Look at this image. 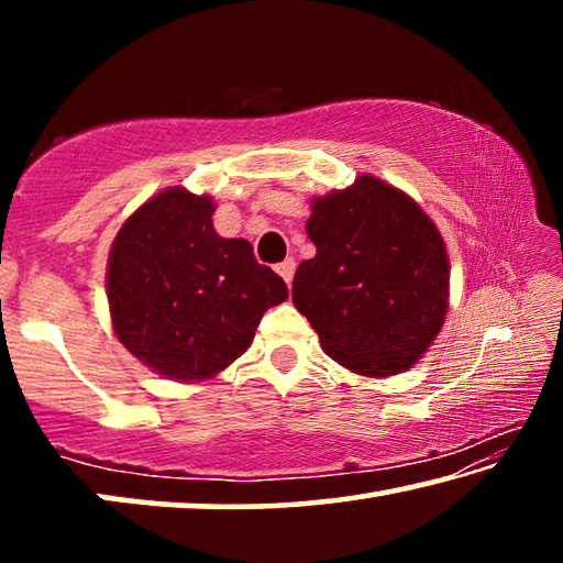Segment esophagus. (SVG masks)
I'll use <instances>...</instances> for the list:
<instances>
[{
    "label": "esophagus",
    "instance_id": "obj_1",
    "mask_svg": "<svg viewBox=\"0 0 563 563\" xmlns=\"http://www.w3.org/2000/svg\"><path fill=\"white\" fill-rule=\"evenodd\" d=\"M275 271H278L280 278L290 285L292 283V275H295V261L292 258H285L283 263L275 265Z\"/></svg>",
    "mask_w": 563,
    "mask_h": 563
}]
</instances>
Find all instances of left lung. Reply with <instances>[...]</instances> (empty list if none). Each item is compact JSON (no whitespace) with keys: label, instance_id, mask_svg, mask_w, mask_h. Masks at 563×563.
I'll list each match as a JSON object with an SVG mask.
<instances>
[{"label":"left lung","instance_id":"8db88e82","mask_svg":"<svg viewBox=\"0 0 563 563\" xmlns=\"http://www.w3.org/2000/svg\"><path fill=\"white\" fill-rule=\"evenodd\" d=\"M305 231L318 253L295 271L292 302L322 350L365 377L412 367L450 308V258L432 218L405 190L362 174L312 198Z\"/></svg>","mask_w":563,"mask_h":563}]
</instances>
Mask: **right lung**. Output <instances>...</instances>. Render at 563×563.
<instances>
[{"instance_id": "obj_1", "label": "right lung", "mask_w": 563, "mask_h": 563, "mask_svg": "<svg viewBox=\"0 0 563 563\" xmlns=\"http://www.w3.org/2000/svg\"><path fill=\"white\" fill-rule=\"evenodd\" d=\"M216 203L184 186L126 218L107 265L111 325L121 345L156 375L201 383L251 347L263 312L288 285L243 238H221Z\"/></svg>"}]
</instances>
